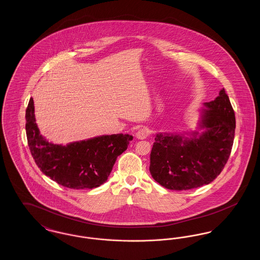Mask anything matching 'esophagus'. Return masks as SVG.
<instances>
[{
  "label": "esophagus",
  "mask_w": 260,
  "mask_h": 260,
  "mask_svg": "<svg viewBox=\"0 0 260 260\" xmlns=\"http://www.w3.org/2000/svg\"><path fill=\"white\" fill-rule=\"evenodd\" d=\"M136 135L138 139H145L146 137H148L149 131L145 127H141L136 132Z\"/></svg>",
  "instance_id": "34e87169"
}]
</instances>
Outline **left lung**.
<instances>
[{
    "mask_svg": "<svg viewBox=\"0 0 260 260\" xmlns=\"http://www.w3.org/2000/svg\"><path fill=\"white\" fill-rule=\"evenodd\" d=\"M200 127L192 136L159 134L150 154L149 171L160 185L170 190H188L207 185L222 172L235 136V113L224 88L206 102Z\"/></svg>",
    "mask_w": 260,
    "mask_h": 260,
    "instance_id": "left-lung-1",
    "label": "left lung"
}]
</instances>
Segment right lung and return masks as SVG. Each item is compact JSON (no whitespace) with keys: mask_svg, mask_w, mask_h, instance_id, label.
<instances>
[{"mask_svg":"<svg viewBox=\"0 0 260 260\" xmlns=\"http://www.w3.org/2000/svg\"><path fill=\"white\" fill-rule=\"evenodd\" d=\"M25 117L28 146L38 167L50 179L71 189H92L103 184L117 157L133 140V136L119 134L98 136L66 146L52 144L40 134L33 99H30Z\"/></svg>","mask_w":260,"mask_h":260,"instance_id":"right-lung-1","label":"right lung"}]
</instances>
